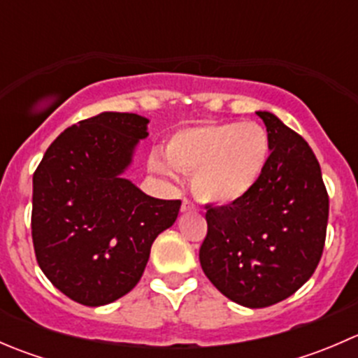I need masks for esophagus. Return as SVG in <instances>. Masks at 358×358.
<instances>
[{
    "label": "esophagus",
    "instance_id": "1",
    "mask_svg": "<svg viewBox=\"0 0 358 358\" xmlns=\"http://www.w3.org/2000/svg\"><path fill=\"white\" fill-rule=\"evenodd\" d=\"M197 206L194 204L190 199H183L182 201V213H190V211H196Z\"/></svg>",
    "mask_w": 358,
    "mask_h": 358
}]
</instances>
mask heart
<instances>
[{
	"mask_svg": "<svg viewBox=\"0 0 358 358\" xmlns=\"http://www.w3.org/2000/svg\"><path fill=\"white\" fill-rule=\"evenodd\" d=\"M272 142L262 124L252 121L202 122L169 136L166 161L150 159V169L164 178L192 175V190L213 204H234L258 185L270 159Z\"/></svg>",
	"mask_w": 358,
	"mask_h": 358,
	"instance_id": "b5f03b06",
	"label": "heart"
}]
</instances>
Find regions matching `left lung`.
Here are the masks:
<instances>
[{
	"label": "left lung",
	"instance_id": "8db88e82",
	"mask_svg": "<svg viewBox=\"0 0 358 358\" xmlns=\"http://www.w3.org/2000/svg\"><path fill=\"white\" fill-rule=\"evenodd\" d=\"M256 114L272 142L268 164L243 201L208 206L199 262L227 298L265 308L294 294L315 272L326 243L329 196L303 136L272 112Z\"/></svg>",
	"mask_w": 358,
	"mask_h": 358
}]
</instances>
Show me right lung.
Segmentation results:
<instances>
[{
  "instance_id": "right-lung-1",
  "label": "right lung",
  "mask_w": 358,
  "mask_h": 358,
  "mask_svg": "<svg viewBox=\"0 0 358 358\" xmlns=\"http://www.w3.org/2000/svg\"><path fill=\"white\" fill-rule=\"evenodd\" d=\"M149 119L102 112L60 133L32 176V244L50 282L86 306L138 284L150 248L182 201L143 194L122 178Z\"/></svg>"
}]
</instances>
